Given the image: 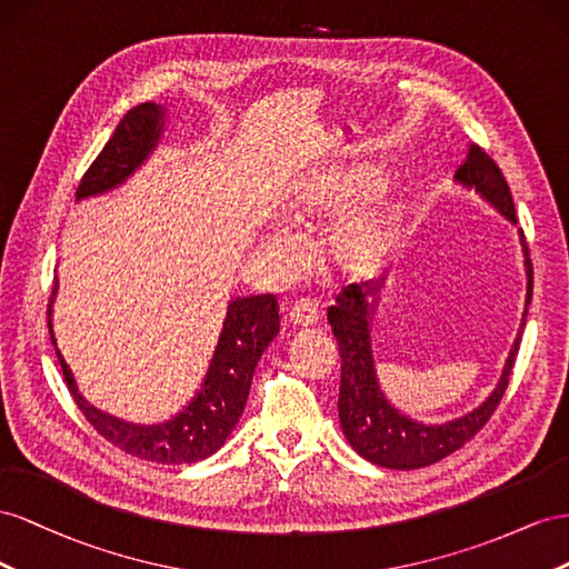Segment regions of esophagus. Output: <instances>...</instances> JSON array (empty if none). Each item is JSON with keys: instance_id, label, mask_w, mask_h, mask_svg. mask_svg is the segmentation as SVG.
<instances>
[{"instance_id": "34e87169", "label": "esophagus", "mask_w": 569, "mask_h": 569, "mask_svg": "<svg viewBox=\"0 0 569 569\" xmlns=\"http://www.w3.org/2000/svg\"><path fill=\"white\" fill-rule=\"evenodd\" d=\"M286 319H288V323H293V327H300V329L312 327V323L319 321V305L312 300H300L290 307Z\"/></svg>"}]
</instances>
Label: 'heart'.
<instances>
[{"mask_svg": "<svg viewBox=\"0 0 569 569\" xmlns=\"http://www.w3.org/2000/svg\"><path fill=\"white\" fill-rule=\"evenodd\" d=\"M381 186L383 171L375 164L338 167L323 176L290 212V221L296 226L312 229V226L346 214L357 202L366 200L333 229L327 242L331 269L346 279H367L377 273L398 240L405 204L396 192L379 190ZM262 250L283 267L293 264L298 257L296 242L283 233H269L262 240Z\"/></svg>", "mask_w": 569, "mask_h": 569, "instance_id": "1", "label": "heart"}]
</instances>
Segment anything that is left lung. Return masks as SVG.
<instances>
[{
  "label": "left lung",
  "mask_w": 569,
  "mask_h": 569,
  "mask_svg": "<svg viewBox=\"0 0 569 569\" xmlns=\"http://www.w3.org/2000/svg\"><path fill=\"white\" fill-rule=\"evenodd\" d=\"M456 183L479 192L481 200L489 202L498 214L517 226L515 202L506 176L500 173L496 161L479 144L469 148L465 164L456 171ZM519 242H522L525 254L527 300L522 323H519L508 360L502 365V375L489 398L479 402L472 412L443 421V425H425V421L402 415L381 391L375 350H371V327H375L377 319L386 276L377 281L352 283L343 288V293H338L327 315L340 352L338 419L357 456L388 469H419L448 458L450 452L462 448L489 421L508 388L533 290L531 259L522 231H519Z\"/></svg>",
  "instance_id": "1"
}]
</instances>
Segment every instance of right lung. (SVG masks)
I'll return each mask as SVG.
<instances>
[{
    "mask_svg": "<svg viewBox=\"0 0 569 569\" xmlns=\"http://www.w3.org/2000/svg\"><path fill=\"white\" fill-rule=\"evenodd\" d=\"M164 126L167 109L161 104L142 102L128 111L86 176L80 178L76 200L97 198V194L123 186L150 159L161 133H164ZM54 298L57 283L50 307H47V317H50L47 323H50V336L57 348L52 329ZM279 302L273 296L233 298L229 310H226L223 327L202 386L181 412L167 421H159V425H133V421L97 410L78 391L73 371L59 348L57 357L80 412L109 443L140 460L183 465L214 456L226 443V438L236 429L242 410H246L259 357L279 333Z\"/></svg>",
    "mask_w": 569,
    "mask_h": 569,
    "instance_id": "add662e5",
    "label": "right lung"
}]
</instances>
